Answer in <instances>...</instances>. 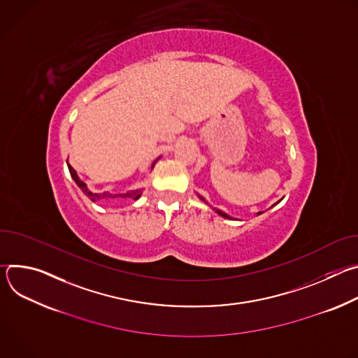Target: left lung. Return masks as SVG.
Instances as JSON below:
<instances>
[{"instance_id": "8db88e82", "label": "left lung", "mask_w": 358, "mask_h": 358, "mask_svg": "<svg viewBox=\"0 0 358 358\" xmlns=\"http://www.w3.org/2000/svg\"><path fill=\"white\" fill-rule=\"evenodd\" d=\"M198 196H199V199H201V201H203V202H207V201H206V199H203V198H202L201 195H198ZM278 202H279V201H278ZM278 202H276V203H278ZM276 203H275V206H276ZM272 207H273V206H272ZM213 210H214V211H215V213H217L218 215H221V217H224V218H227V220H234L232 217H229L228 214H225V213H224V211H221V210H217V208H213ZM261 214H262V213H258V215H261Z\"/></svg>"}]
</instances>
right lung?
<instances>
[{
  "mask_svg": "<svg viewBox=\"0 0 358 358\" xmlns=\"http://www.w3.org/2000/svg\"><path fill=\"white\" fill-rule=\"evenodd\" d=\"M155 164H156V162L152 163V166H151V169L155 167ZM68 169H69V173H71V177L75 180V182L78 184V187L83 191V194L85 195H87L93 202H96V201H101V199H113V198H130V199H138L140 198V195H141V189H131V191H127V192H123V194H110V192H108V191H105V192H100V194H97V192H92L89 188H87V185L78 177V174H76V171L72 169V166H69V163H68Z\"/></svg>",
  "mask_w": 358,
  "mask_h": 358,
  "instance_id": "1",
  "label": "right lung"
}]
</instances>
